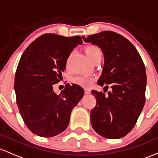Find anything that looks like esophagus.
I'll return each mask as SVG.
<instances>
[{"label": "esophagus", "instance_id": "34e87169", "mask_svg": "<svg viewBox=\"0 0 158 158\" xmlns=\"http://www.w3.org/2000/svg\"><path fill=\"white\" fill-rule=\"evenodd\" d=\"M84 93L86 94V95H89V94L91 93V91H90L89 89L85 88V89H84Z\"/></svg>", "mask_w": 158, "mask_h": 158}]
</instances>
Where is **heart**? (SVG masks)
I'll list each match as a JSON object with an SVG mask.
<instances>
[{
  "mask_svg": "<svg viewBox=\"0 0 158 158\" xmlns=\"http://www.w3.org/2000/svg\"><path fill=\"white\" fill-rule=\"evenodd\" d=\"M85 52L86 55L89 58L90 60L95 59L98 55H102V51L98 47L95 45H89L85 48ZM94 79L93 77H83V76H77L74 77L73 81L76 84L81 85L83 86H89L93 84Z\"/></svg>",
  "mask_w": 158,
  "mask_h": 158,
  "instance_id": "b5f03b06",
  "label": "heart"
}]
</instances>
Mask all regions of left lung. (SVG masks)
<instances>
[{"mask_svg":"<svg viewBox=\"0 0 158 158\" xmlns=\"http://www.w3.org/2000/svg\"><path fill=\"white\" fill-rule=\"evenodd\" d=\"M102 49V74L97 84L109 87L108 95L95 90L96 104L90 112L95 131L107 139H119L135 126L146 102V67L134 45L122 35L105 31L82 36Z\"/></svg>","mask_w":158,"mask_h":158,"instance_id":"obj_1","label":"left lung"}]
</instances>
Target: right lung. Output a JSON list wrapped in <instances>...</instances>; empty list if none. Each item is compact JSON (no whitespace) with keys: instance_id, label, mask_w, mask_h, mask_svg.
<instances>
[{"instance_id":"1","label":"right lung","mask_w":158,"mask_h":158,"mask_svg":"<svg viewBox=\"0 0 158 158\" xmlns=\"http://www.w3.org/2000/svg\"><path fill=\"white\" fill-rule=\"evenodd\" d=\"M82 43L80 36L45 33L23 53L15 72L14 89L21 116L33 134L52 137L68 126L72 109L84 96V89L67 84L56 95L53 85L61 80L71 52Z\"/></svg>"}]
</instances>
